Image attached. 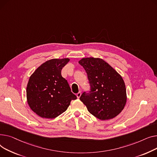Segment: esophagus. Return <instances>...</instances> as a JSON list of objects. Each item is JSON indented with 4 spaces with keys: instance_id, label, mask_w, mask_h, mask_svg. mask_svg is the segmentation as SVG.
Listing matches in <instances>:
<instances>
[{
    "instance_id": "esophagus-1",
    "label": "esophagus",
    "mask_w": 157,
    "mask_h": 157,
    "mask_svg": "<svg viewBox=\"0 0 157 157\" xmlns=\"http://www.w3.org/2000/svg\"><path fill=\"white\" fill-rule=\"evenodd\" d=\"M80 96H81V92L80 91L77 94V98H80Z\"/></svg>"
}]
</instances>
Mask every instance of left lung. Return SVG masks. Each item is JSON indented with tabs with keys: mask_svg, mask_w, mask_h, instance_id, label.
Wrapping results in <instances>:
<instances>
[{
	"mask_svg": "<svg viewBox=\"0 0 157 157\" xmlns=\"http://www.w3.org/2000/svg\"><path fill=\"white\" fill-rule=\"evenodd\" d=\"M78 63L85 69L90 86V93H83L80 101L90 113L101 121L117 117L127 102L122 76L103 59L85 58Z\"/></svg>",
	"mask_w": 157,
	"mask_h": 157,
	"instance_id": "1",
	"label": "left lung"
}]
</instances>
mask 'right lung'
Wrapping results in <instances>:
<instances>
[{
    "mask_svg": "<svg viewBox=\"0 0 157 157\" xmlns=\"http://www.w3.org/2000/svg\"><path fill=\"white\" fill-rule=\"evenodd\" d=\"M69 58L52 59L42 63L30 77L26 87L27 103L42 118H54L67 109L77 96L71 92L61 70Z\"/></svg>",
    "mask_w": 157,
    "mask_h": 157,
    "instance_id": "obj_1",
    "label": "right lung"
}]
</instances>
